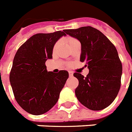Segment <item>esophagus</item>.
<instances>
[{"label": "esophagus", "instance_id": "esophagus-1", "mask_svg": "<svg viewBox=\"0 0 132 132\" xmlns=\"http://www.w3.org/2000/svg\"><path fill=\"white\" fill-rule=\"evenodd\" d=\"M68 74H69V76H70V77L73 76V73L72 71H69V72H68Z\"/></svg>", "mask_w": 132, "mask_h": 132}]
</instances>
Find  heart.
Masks as SVG:
<instances>
[{
	"mask_svg": "<svg viewBox=\"0 0 132 132\" xmlns=\"http://www.w3.org/2000/svg\"><path fill=\"white\" fill-rule=\"evenodd\" d=\"M66 42H68V44L69 46H70L71 44H73V43H75V42H77V40L76 39H75V38H72V37H68V38H67L66 39ZM57 47H58V43H57V44H55V45L54 46V47H53V53H55V51L57 50Z\"/></svg>",
	"mask_w": 132,
	"mask_h": 132,
	"instance_id": "obj_1",
	"label": "heart"
}]
</instances>
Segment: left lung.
<instances>
[{"label":"left lung","mask_w":132,"mask_h":132,"mask_svg":"<svg viewBox=\"0 0 132 132\" xmlns=\"http://www.w3.org/2000/svg\"><path fill=\"white\" fill-rule=\"evenodd\" d=\"M64 32L81 43L80 62H85L86 77L73 74L79 81L75 95L81 104L93 111L109 106L120 88L122 67L117 50L107 37L97 29L86 26Z\"/></svg>","instance_id":"left-lung-1"}]
</instances>
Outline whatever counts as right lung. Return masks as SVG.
<instances>
[{"mask_svg":"<svg viewBox=\"0 0 132 132\" xmlns=\"http://www.w3.org/2000/svg\"><path fill=\"white\" fill-rule=\"evenodd\" d=\"M64 32L39 33L28 39L13 60L10 81L15 99L32 115H42L54 106L68 78L66 70L47 71L46 60L53 58V47Z\"/></svg>","mask_w":132,"mask_h":132,"instance_id":"add662e5","label":"right lung"}]
</instances>
